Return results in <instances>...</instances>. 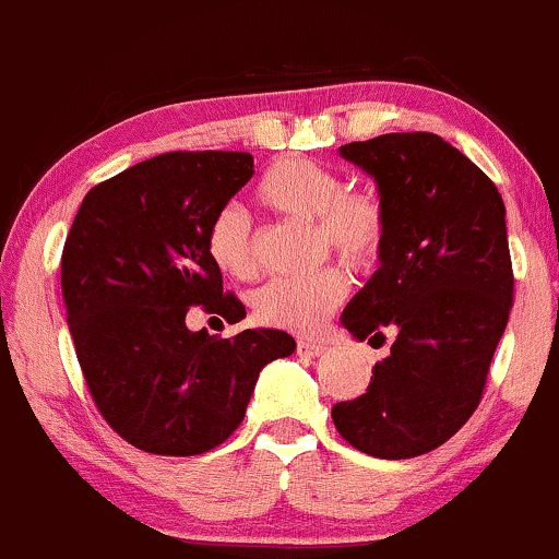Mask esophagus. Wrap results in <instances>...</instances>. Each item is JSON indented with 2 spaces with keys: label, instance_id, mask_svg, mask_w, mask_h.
Returning a JSON list of instances; mask_svg holds the SVG:
<instances>
[{
  "label": "esophagus",
  "instance_id": "esophagus-1",
  "mask_svg": "<svg viewBox=\"0 0 559 559\" xmlns=\"http://www.w3.org/2000/svg\"><path fill=\"white\" fill-rule=\"evenodd\" d=\"M326 350V343L321 340H298V353L306 358H319Z\"/></svg>",
  "mask_w": 559,
  "mask_h": 559
}]
</instances>
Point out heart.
Returning a JSON list of instances; mask_svg holds the SVG:
<instances>
[{"mask_svg": "<svg viewBox=\"0 0 559 559\" xmlns=\"http://www.w3.org/2000/svg\"><path fill=\"white\" fill-rule=\"evenodd\" d=\"M330 164L311 156H282L261 175L255 201L269 212L293 219H313L319 240L350 264H369L384 242L386 214L382 201L369 190H343ZM206 253L222 274L251 280L255 255L251 222L238 206L214 214L206 229ZM350 282L337 266L319 269L306 277H280L266 282L253 295L255 319L274 330L317 332L347 298Z\"/></svg>", "mask_w": 559, "mask_h": 559, "instance_id": "obj_1", "label": "heart"}]
</instances>
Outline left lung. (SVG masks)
Returning <instances> with one entry per match:
<instances>
[{
    "instance_id": "obj_1",
    "label": "left lung",
    "mask_w": 559,
    "mask_h": 559,
    "mask_svg": "<svg viewBox=\"0 0 559 559\" xmlns=\"http://www.w3.org/2000/svg\"><path fill=\"white\" fill-rule=\"evenodd\" d=\"M373 177L386 214L379 269L343 311L358 343L395 332L369 390L332 421L366 455L437 450L481 403L513 308L504 203L468 156L435 133H386L340 146Z\"/></svg>"
}]
</instances>
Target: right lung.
<instances>
[{
    "label": "right lung",
    "instance_id": "right-lung-1",
    "mask_svg": "<svg viewBox=\"0 0 559 559\" xmlns=\"http://www.w3.org/2000/svg\"><path fill=\"white\" fill-rule=\"evenodd\" d=\"M251 177L242 151H173L98 182L72 222L62 298L78 364L96 408L138 450H214L240 426L261 369L295 353L282 330L222 340L186 324L193 306L246 317L222 290L206 229Z\"/></svg>",
    "mask_w": 559,
    "mask_h": 559
}]
</instances>
